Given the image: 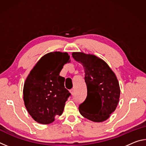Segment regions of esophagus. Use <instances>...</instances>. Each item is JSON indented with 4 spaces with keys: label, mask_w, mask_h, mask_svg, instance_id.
I'll return each instance as SVG.
<instances>
[{
    "label": "esophagus",
    "mask_w": 146,
    "mask_h": 146,
    "mask_svg": "<svg viewBox=\"0 0 146 146\" xmlns=\"http://www.w3.org/2000/svg\"><path fill=\"white\" fill-rule=\"evenodd\" d=\"M70 92L71 93V95H73V93H74V90H73V89H71V90H70Z\"/></svg>",
    "instance_id": "esophagus-1"
}]
</instances>
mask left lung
<instances>
[{
	"label": "left lung",
	"mask_w": 146,
	"mask_h": 146,
	"mask_svg": "<svg viewBox=\"0 0 146 146\" xmlns=\"http://www.w3.org/2000/svg\"><path fill=\"white\" fill-rule=\"evenodd\" d=\"M72 56L84 70L88 95L79 106L84 117L95 122H102L115 111L119 102L120 86L115 73L108 64L98 56L83 52H73ZM98 101L100 107H96Z\"/></svg>",
	"instance_id": "obj_1"
}]
</instances>
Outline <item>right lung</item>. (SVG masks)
I'll use <instances>...</instances> for the list:
<instances>
[{
	"label": "right lung",
	"instance_id": "add662e5",
	"mask_svg": "<svg viewBox=\"0 0 146 146\" xmlns=\"http://www.w3.org/2000/svg\"><path fill=\"white\" fill-rule=\"evenodd\" d=\"M70 58L66 52L47 53L27 76L23 88L24 105L36 122L49 124L62 114L71 93L64 87L65 78L59 74L64 64L70 62Z\"/></svg>",
	"mask_w": 146,
	"mask_h": 146
}]
</instances>
